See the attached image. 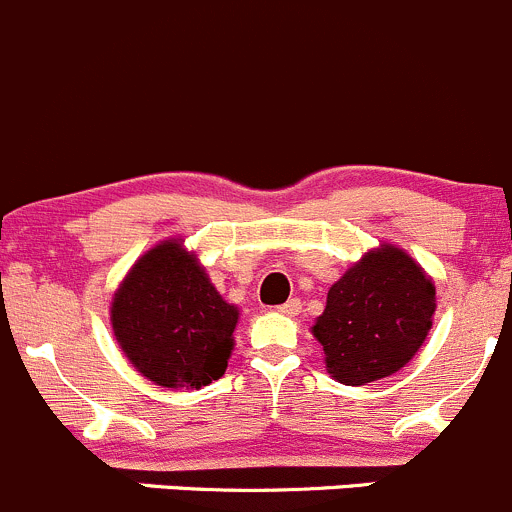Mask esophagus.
Returning <instances> with one entry per match:
<instances>
[{
	"label": "esophagus",
	"mask_w": 512,
	"mask_h": 512,
	"mask_svg": "<svg viewBox=\"0 0 512 512\" xmlns=\"http://www.w3.org/2000/svg\"><path fill=\"white\" fill-rule=\"evenodd\" d=\"M300 310H302V302L297 300V297H292V300H287L285 305H280V307H277V312H282V315H287V317H295V315H300Z\"/></svg>",
	"instance_id": "1"
}]
</instances>
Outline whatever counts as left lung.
Returning a JSON list of instances; mask_svg holds the SVG:
<instances>
[{
    "label": "left lung",
    "mask_w": 512,
    "mask_h": 512,
    "mask_svg": "<svg viewBox=\"0 0 512 512\" xmlns=\"http://www.w3.org/2000/svg\"><path fill=\"white\" fill-rule=\"evenodd\" d=\"M435 282L403 247L367 250L327 290L312 335L342 385H367L403 370L433 327Z\"/></svg>",
    "instance_id": "8db88e82"
}]
</instances>
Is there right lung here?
<instances>
[{
    "label": "right lung",
    "mask_w": 512,
    "mask_h": 512,
    "mask_svg": "<svg viewBox=\"0 0 512 512\" xmlns=\"http://www.w3.org/2000/svg\"><path fill=\"white\" fill-rule=\"evenodd\" d=\"M240 307L212 285L185 240L145 252L112 295L109 322L137 372L162 388L200 390L225 375Z\"/></svg>",
    "instance_id": "1"
}]
</instances>
